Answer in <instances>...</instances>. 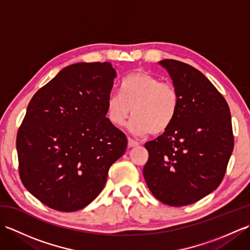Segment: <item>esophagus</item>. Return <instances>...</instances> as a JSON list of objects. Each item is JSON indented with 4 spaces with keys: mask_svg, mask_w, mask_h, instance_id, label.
I'll return each mask as SVG.
<instances>
[{
    "mask_svg": "<svg viewBox=\"0 0 250 250\" xmlns=\"http://www.w3.org/2000/svg\"><path fill=\"white\" fill-rule=\"evenodd\" d=\"M128 145H129V147H136V146L140 145V143L134 141L133 139H131V137H129V139H128Z\"/></svg>",
    "mask_w": 250,
    "mask_h": 250,
    "instance_id": "obj_1",
    "label": "esophagus"
}]
</instances>
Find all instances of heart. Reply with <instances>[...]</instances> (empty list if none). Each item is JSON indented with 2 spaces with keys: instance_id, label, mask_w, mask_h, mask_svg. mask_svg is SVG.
<instances>
[{
  "instance_id": "obj_1",
  "label": "heart",
  "mask_w": 250,
  "mask_h": 250,
  "mask_svg": "<svg viewBox=\"0 0 250 250\" xmlns=\"http://www.w3.org/2000/svg\"><path fill=\"white\" fill-rule=\"evenodd\" d=\"M121 93L110 92L106 99V116L111 125L121 126L132 114L129 128L135 134H161L172 125L179 107V93L168 82L139 71L121 82Z\"/></svg>"
}]
</instances>
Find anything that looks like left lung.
I'll return each instance as SVG.
<instances>
[{
	"mask_svg": "<svg viewBox=\"0 0 250 250\" xmlns=\"http://www.w3.org/2000/svg\"><path fill=\"white\" fill-rule=\"evenodd\" d=\"M179 93L174 122L147 142L149 158L143 169L151 193L164 204L185 206L221 184L234 147L230 108L203 74L187 63L166 59Z\"/></svg>",
	"mask_w": 250,
	"mask_h": 250,
	"instance_id": "8db88e82",
	"label": "left lung"
}]
</instances>
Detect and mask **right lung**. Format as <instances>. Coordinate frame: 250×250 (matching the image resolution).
Here are the masks:
<instances>
[{
    "instance_id": "obj_1",
    "label": "right lung",
    "mask_w": 250,
    "mask_h": 250,
    "mask_svg": "<svg viewBox=\"0 0 250 250\" xmlns=\"http://www.w3.org/2000/svg\"><path fill=\"white\" fill-rule=\"evenodd\" d=\"M116 72L109 62L76 63L37 91L16 147L25 189L52 209L75 211L103 190L128 140L106 118Z\"/></svg>"
}]
</instances>
